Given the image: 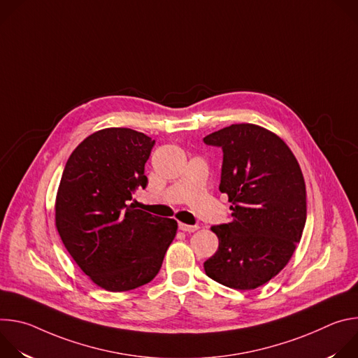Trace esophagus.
<instances>
[{
  "label": "esophagus",
  "mask_w": 358,
  "mask_h": 358,
  "mask_svg": "<svg viewBox=\"0 0 358 358\" xmlns=\"http://www.w3.org/2000/svg\"><path fill=\"white\" fill-rule=\"evenodd\" d=\"M178 228L184 232H195L199 227L198 225H187V224H182V222H178Z\"/></svg>",
  "instance_id": "34e87169"
}]
</instances>
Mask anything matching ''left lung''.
Here are the masks:
<instances>
[{"label":"left lung","mask_w":358,"mask_h":358,"mask_svg":"<svg viewBox=\"0 0 358 358\" xmlns=\"http://www.w3.org/2000/svg\"><path fill=\"white\" fill-rule=\"evenodd\" d=\"M222 148L220 191L232 220L211 229L218 250L203 262L215 282L239 290L262 286L289 262L306 224V185L286 143L257 124H231L203 137Z\"/></svg>","instance_id":"left-lung-1"}]
</instances>
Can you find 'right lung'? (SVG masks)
<instances>
[{"label":"right lung","instance_id":"add662e5","mask_svg":"<svg viewBox=\"0 0 358 358\" xmlns=\"http://www.w3.org/2000/svg\"><path fill=\"white\" fill-rule=\"evenodd\" d=\"M155 140L123 127L86 137L64 169L55 203L61 239L100 287L126 292L156 278L177 221L137 210L133 192L147 187L144 166Z\"/></svg>","mask_w":358,"mask_h":358}]
</instances>
